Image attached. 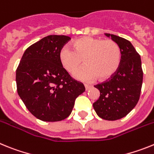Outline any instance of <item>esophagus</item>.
Wrapping results in <instances>:
<instances>
[{
    "mask_svg": "<svg viewBox=\"0 0 154 154\" xmlns=\"http://www.w3.org/2000/svg\"><path fill=\"white\" fill-rule=\"evenodd\" d=\"M91 88V85H85V90H89V89H90Z\"/></svg>",
    "mask_w": 154,
    "mask_h": 154,
    "instance_id": "obj_1",
    "label": "esophagus"
}]
</instances>
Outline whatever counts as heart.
Here are the masks:
<instances>
[{
    "mask_svg": "<svg viewBox=\"0 0 154 154\" xmlns=\"http://www.w3.org/2000/svg\"><path fill=\"white\" fill-rule=\"evenodd\" d=\"M72 46V48L69 46L62 48L58 58L63 69L70 74L80 69L85 62L87 66L74 74L76 79L89 82L97 77L101 80L107 79L119 68L120 48L111 39L82 37L75 40Z\"/></svg>",
    "mask_w": 154,
    "mask_h": 154,
    "instance_id": "b5f03b06",
    "label": "heart"
}]
</instances>
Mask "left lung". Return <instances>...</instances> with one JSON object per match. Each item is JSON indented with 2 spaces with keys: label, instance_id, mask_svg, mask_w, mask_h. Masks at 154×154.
Masks as SVG:
<instances>
[{
  "label": "left lung",
  "instance_id": "obj_1",
  "mask_svg": "<svg viewBox=\"0 0 154 154\" xmlns=\"http://www.w3.org/2000/svg\"><path fill=\"white\" fill-rule=\"evenodd\" d=\"M105 35L119 45L120 64L109 79L95 85L100 96L93 103V108L99 117L112 121L123 118L136 106L140 96L143 73L140 56L131 42L115 35Z\"/></svg>",
  "mask_w": 154,
  "mask_h": 154
}]
</instances>
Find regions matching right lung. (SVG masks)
Segmentation results:
<instances>
[{
	"instance_id": "obj_1",
	"label": "right lung",
	"mask_w": 154,
	"mask_h": 154,
	"mask_svg": "<svg viewBox=\"0 0 154 154\" xmlns=\"http://www.w3.org/2000/svg\"><path fill=\"white\" fill-rule=\"evenodd\" d=\"M71 39L48 35L24 51L16 71L18 96L31 114L45 122L67 118L84 85L71 78L61 65L58 55Z\"/></svg>"
}]
</instances>
